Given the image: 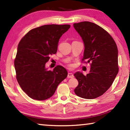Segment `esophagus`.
<instances>
[{"label":"esophagus","mask_w":130,"mask_h":130,"mask_svg":"<svg viewBox=\"0 0 130 130\" xmlns=\"http://www.w3.org/2000/svg\"><path fill=\"white\" fill-rule=\"evenodd\" d=\"M68 78H73L74 77V75L72 73H68Z\"/></svg>","instance_id":"1"}]
</instances>
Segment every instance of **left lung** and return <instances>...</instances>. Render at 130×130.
I'll list each match as a JSON object with an SVG mask.
<instances>
[{
  "label": "left lung",
  "mask_w": 130,
  "mask_h": 130,
  "mask_svg": "<svg viewBox=\"0 0 130 130\" xmlns=\"http://www.w3.org/2000/svg\"><path fill=\"white\" fill-rule=\"evenodd\" d=\"M84 45L83 61L91 63L88 74H74L78 85L77 96L92 99L104 94L112 84L118 73V50L115 41L103 28L90 22L74 23Z\"/></svg>",
  "instance_id": "left-lung-1"
}]
</instances>
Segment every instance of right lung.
<instances>
[{
  "mask_svg": "<svg viewBox=\"0 0 130 130\" xmlns=\"http://www.w3.org/2000/svg\"><path fill=\"white\" fill-rule=\"evenodd\" d=\"M69 25H47L29 31L21 39L14 61L17 79L22 89L32 99L45 100L53 95L68 76L64 67L49 70L45 65L56 54L59 39Z\"/></svg>",
  "mask_w": 130,
  "mask_h": 130,
  "instance_id": "right-lung-1",
  "label": "right lung"
}]
</instances>
